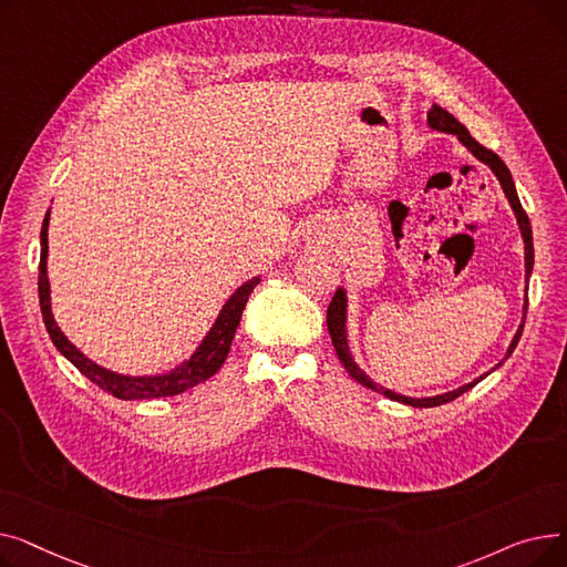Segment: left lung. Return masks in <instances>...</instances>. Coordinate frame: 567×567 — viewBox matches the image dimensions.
Returning a JSON list of instances; mask_svg holds the SVG:
<instances>
[{"label":"left lung","instance_id":"8db88e82","mask_svg":"<svg viewBox=\"0 0 567 567\" xmlns=\"http://www.w3.org/2000/svg\"><path fill=\"white\" fill-rule=\"evenodd\" d=\"M427 126L434 128V131H439V133H451V135H455V137L468 148V152H471L475 158H478L481 163H485V165L494 172V176L498 178V184H501V188H503V193H505V199H508V204H511V208H513V214H515V218H517L519 231H522V241H524V268H526V271H524L526 289H524L522 323H519L517 333L513 336L508 349H505L503 359H501L489 372H485V374H481L478 379H473V381L460 385V389H453V391H449V393H439V395H427V398H411V395L395 393V391H391V389H385V385L377 383L365 370H361V365L355 363L353 353H351V349H349V336H347L349 299H347V289H344V287H338V289H336L333 299H331V303H329V310H326V323H329V333H331L333 347H336V351H338V359L342 361L344 370H347L355 381L363 383L365 389L377 391V393H381V395H385V398H391V400H395V402H402V404H409V406H419V409L439 406V404H445V402H451V400L460 398L462 393H466L468 389H473L475 383L483 381L487 374H492L496 368H501L505 361L511 359V353L515 351V347H517V342H519V338H522V331H524V319H526V310H528V280H530V274H533V231H530L528 216H526V212L522 208V202H519V197H517V188H515L511 169L505 167V163H503L494 152H489V148H485L481 142H475V140L471 137V133L466 131V126H464L462 122H457V118H455L449 110H443V107L436 105V103L427 110Z\"/></svg>","mask_w":567,"mask_h":567}]
</instances>
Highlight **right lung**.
<instances>
[{"mask_svg": "<svg viewBox=\"0 0 567 567\" xmlns=\"http://www.w3.org/2000/svg\"><path fill=\"white\" fill-rule=\"evenodd\" d=\"M48 227H50V208L45 212L43 227H41V264H39V301H41L43 321L54 347L62 351L64 359H69L86 379H92L99 389L107 391L118 400H152V398H172V395L184 393L220 370V365L225 363L229 353L238 321H241L244 308L248 303V296L259 285L261 276L246 280L229 293V299L225 301L218 317L214 319L212 329L204 333V338L197 342V347L193 349V353L186 361L156 374H122L89 359V355L82 353L64 336V331L59 329V323L52 315V296H50V278H48Z\"/></svg>", "mask_w": 567, "mask_h": 567, "instance_id": "add662e5", "label": "right lung"}]
</instances>
